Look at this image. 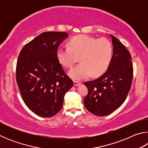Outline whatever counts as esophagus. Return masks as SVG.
<instances>
[{"mask_svg": "<svg viewBox=\"0 0 148 148\" xmlns=\"http://www.w3.org/2000/svg\"><path fill=\"white\" fill-rule=\"evenodd\" d=\"M80 84H81V83H80V82H74V86H79Z\"/></svg>", "mask_w": 148, "mask_h": 148, "instance_id": "esophagus-1", "label": "esophagus"}]
</instances>
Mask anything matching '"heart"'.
<instances>
[{
    "mask_svg": "<svg viewBox=\"0 0 148 148\" xmlns=\"http://www.w3.org/2000/svg\"><path fill=\"white\" fill-rule=\"evenodd\" d=\"M69 46H59L56 56L60 64L71 68L79 60L82 62L69 72L76 81L99 76L106 71L111 62L113 48L111 42L104 38H97L89 35H78L70 40Z\"/></svg>",
    "mask_w": 148,
    "mask_h": 148,
    "instance_id": "1",
    "label": "heart"
}]
</instances>
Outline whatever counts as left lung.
<instances>
[{
  "label": "left lung",
  "mask_w": 148,
  "mask_h": 148,
  "mask_svg": "<svg viewBox=\"0 0 148 148\" xmlns=\"http://www.w3.org/2000/svg\"><path fill=\"white\" fill-rule=\"evenodd\" d=\"M110 36L113 56L108 69L99 78L84 83L88 89L84 106L97 116H108L121 106L131 89L133 77L129 51L116 37Z\"/></svg>",
  "instance_id": "1"
}]
</instances>
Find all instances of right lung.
<instances>
[{"label": "right lung", "mask_w": 148, "mask_h": 148, "mask_svg": "<svg viewBox=\"0 0 148 148\" xmlns=\"http://www.w3.org/2000/svg\"><path fill=\"white\" fill-rule=\"evenodd\" d=\"M65 32H42L25 46L19 55L16 81L27 107L37 116L50 117L61 110L64 96L73 86L57 60Z\"/></svg>", "instance_id": "1"}]
</instances>
